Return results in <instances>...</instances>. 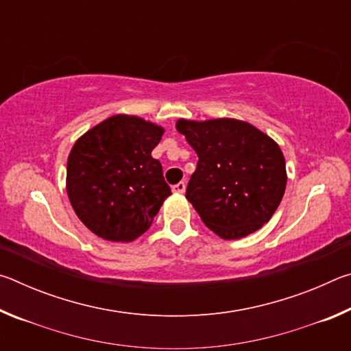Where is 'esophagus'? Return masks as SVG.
<instances>
[{"label":"esophagus","mask_w":351,"mask_h":351,"mask_svg":"<svg viewBox=\"0 0 351 351\" xmlns=\"http://www.w3.org/2000/svg\"><path fill=\"white\" fill-rule=\"evenodd\" d=\"M171 190H173L175 193H184V192H186V182H178V184H175V186L171 187Z\"/></svg>","instance_id":"34e87169"}]
</instances>
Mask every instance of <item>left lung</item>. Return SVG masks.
<instances>
[{
    "label": "left lung",
    "instance_id": "1",
    "mask_svg": "<svg viewBox=\"0 0 351 351\" xmlns=\"http://www.w3.org/2000/svg\"><path fill=\"white\" fill-rule=\"evenodd\" d=\"M176 130L198 154L186 198L207 228L224 240H237L268 223L288 180L277 142L230 117L180 119Z\"/></svg>",
    "mask_w": 351,
    "mask_h": 351
}]
</instances>
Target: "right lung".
<instances>
[{
	"mask_svg": "<svg viewBox=\"0 0 351 351\" xmlns=\"http://www.w3.org/2000/svg\"><path fill=\"white\" fill-rule=\"evenodd\" d=\"M164 128L116 114L88 130L71 148L66 192L74 212L93 234L128 243L150 228L171 192L162 165L152 156Z\"/></svg>",
	"mask_w": 351,
	"mask_h": 351,
	"instance_id": "add662e5",
	"label": "right lung"
}]
</instances>
